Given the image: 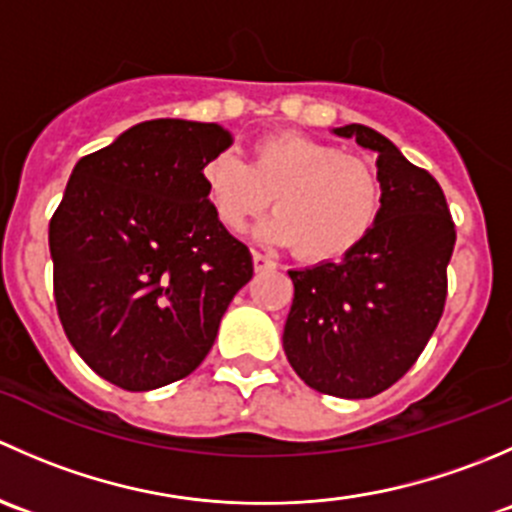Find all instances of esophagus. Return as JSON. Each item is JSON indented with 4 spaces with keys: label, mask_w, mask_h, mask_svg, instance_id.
<instances>
[{
    "label": "esophagus",
    "mask_w": 512,
    "mask_h": 512,
    "mask_svg": "<svg viewBox=\"0 0 512 512\" xmlns=\"http://www.w3.org/2000/svg\"><path fill=\"white\" fill-rule=\"evenodd\" d=\"M252 262H255L257 272H267V270H275L277 267V262L272 260L270 255H265V252H252Z\"/></svg>",
    "instance_id": "34e87169"
}]
</instances>
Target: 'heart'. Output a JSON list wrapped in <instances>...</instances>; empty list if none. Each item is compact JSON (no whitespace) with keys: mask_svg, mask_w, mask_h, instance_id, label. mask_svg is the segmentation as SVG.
Returning <instances> with one entry per match:
<instances>
[{"mask_svg":"<svg viewBox=\"0 0 512 512\" xmlns=\"http://www.w3.org/2000/svg\"><path fill=\"white\" fill-rule=\"evenodd\" d=\"M200 180L215 218L230 232L262 218L275 198L277 218L260 237L294 245L299 257L314 262L354 250L384 205L374 160L294 131L257 141L247 163L232 151L208 158Z\"/></svg>","mask_w":512,"mask_h":512,"instance_id":"heart-1","label":"heart"}]
</instances>
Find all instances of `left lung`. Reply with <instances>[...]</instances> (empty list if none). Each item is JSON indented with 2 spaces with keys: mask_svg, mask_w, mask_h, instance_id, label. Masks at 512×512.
<instances>
[{
  "mask_svg": "<svg viewBox=\"0 0 512 512\" xmlns=\"http://www.w3.org/2000/svg\"><path fill=\"white\" fill-rule=\"evenodd\" d=\"M334 133L379 153L384 205L342 262L289 270L294 299L282 347L319 394L371 399L416 364L438 327L456 225L436 178L389 138L361 123Z\"/></svg>",
  "mask_w": 512,
  "mask_h": 512,
  "instance_id": "left-lung-1",
  "label": "left lung"
}]
</instances>
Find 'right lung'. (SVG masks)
<instances>
[{"label": "right lung", "mask_w": 512, "mask_h": 512, "mask_svg": "<svg viewBox=\"0 0 512 512\" xmlns=\"http://www.w3.org/2000/svg\"><path fill=\"white\" fill-rule=\"evenodd\" d=\"M230 143L218 123L143 121L81 158L66 183L49 223L56 312L81 359L121 389L193 374L252 280L250 250L200 180Z\"/></svg>", "instance_id": "obj_1"}]
</instances>
